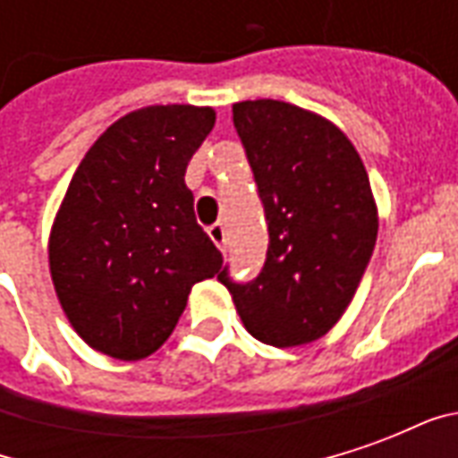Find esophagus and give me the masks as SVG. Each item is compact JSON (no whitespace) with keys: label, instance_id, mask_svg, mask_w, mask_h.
Here are the masks:
<instances>
[{"label":"esophagus","instance_id":"34e87169","mask_svg":"<svg viewBox=\"0 0 458 458\" xmlns=\"http://www.w3.org/2000/svg\"><path fill=\"white\" fill-rule=\"evenodd\" d=\"M208 235L223 252L228 250V233H225V225H223V223H213L208 228Z\"/></svg>","mask_w":458,"mask_h":458}]
</instances>
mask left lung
<instances>
[{"label": "left lung", "mask_w": 458, "mask_h": 458, "mask_svg": "<svg viewBox=\"0 0 458 458\" xmlns=\"http://www.w3.org/2000/svg\"><path fill=\"white\" fill-rule=\"evenodd\" d=\"M233 124L265 208L269 245L250 282L230 289L242 324L267 345L327 336L373 258L377 213L365 166L331 122L279 100L233 105Z\"/></svg>", "instance_id": "left-lung-1"}]
</instances>
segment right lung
<instances>
[{"mask_svg": "<svg viewBox=\"0 0 458 458\" xmlns=\"http://www.w3.org/2000/svg\"><path fill=\"white\" fill-rule=\"evenodd\" d=\"M213 124L210 107L134 110L75 169L48 262L65 317L95 351L120 360L151 355L179 324L191 287L223 267L183 181Z\"/></svg>", "mask_w": 458, "mask_h": 458, "instance_id": "1", "label": "right lung"}]
</instances>
